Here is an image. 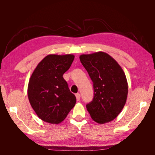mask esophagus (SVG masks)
Here are the masks:
<instances>
[{
	"instance_id": "esophagus-1",
	"label": "esophagus",
	"mask_w": 155,
	"mask_h": 155,
	"mask_svg": "<svg viewBox=\"0 0 155 155\" xmlns=\"http://www.w3.org/2000/svg\"><path fill=\"white\" fill-rule=\"evenodd\" d=\"M76 100H77V101H79V100H80L81 95L79 94V93H77V94H76Z\"/></svg>"
}]
</instances>
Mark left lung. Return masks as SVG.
Returning <instances> with one entry per match:
<instances>
[{"instance_id":"obj_1","label":"left lung","mask_w":155,"mask_h":155,"mask_svg":"<svg viewBox=\"0 0 155 155\" xmlns=\"http://www.w3.org/2000/svg\"><path fill=\"white\" fill-rule=\"evenodd\" d=\"M93 82L94 97L87 105L92 119L103 124L115 119L126 103L128 83L120 65L104 51L79 56Z\"/></svg>"}]
</instances>
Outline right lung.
Here are the masks:
<instances>
[{"label":"right lung","instance_id":"1","mask_svg":"<svg viewBox=\"0 0 155 155\" xmlns=\"http://www.w3.org/2000/svg\"><path fill=\"white\" fill-rule=\"evenodd\" d=\"M74 59L72 54L48 55L37 64L30 78L29 101L36 114L45 122H62L76 104V96L63 77Z\"/></svg>","mask_w":155,"mask_h":155}]
</instances>
